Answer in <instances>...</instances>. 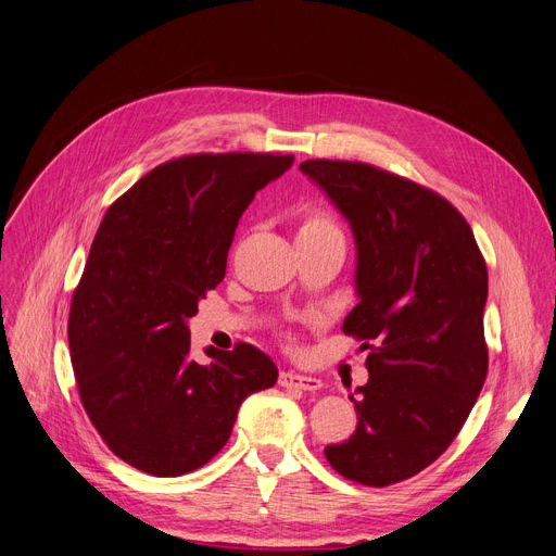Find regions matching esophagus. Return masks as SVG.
Wrapping results in <instances>:
<instances>
[{
	"label": "esophagus",
	"instance_id": "obj_1",
	"mask_svg": "<svg viewBox=\"0 0 556 556\" xmlns=\"http://www.w3.org/2000/svg\"><path fill=\"white\" fill-rule=\"evenodd\" d=\"M280 384L285 389H301V391L321 389V380H316L312 376H301V374H294V371H282L280 374Z\"/></svg>",
	"mask_w": 556,
	"mask_h": 556
}]
</instances>
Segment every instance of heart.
I'll list each match as a JSON object with an SVG mask.
<instances>
[{"label": "heart", "instance_id": "b5f03b06", "mask_svg": "<svg viewBox=\"0 0 556 556\" xmlns=\"http://www.w3.org/2000/svg\"><path fill=\"white\" fill-rule=\"evenodd\" d=\"M326 235H341L330 213H326L321 207H305L299 215L296 240H312V237H326Z\"/></svg>", "mask_w": 556, "mask_h": 556}]
</instances>
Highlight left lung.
<instances>
[{"instance_id":"left-lung-1","label":"left lung","mask_w":556,"mask_h":556,"mask_svg":"<svg viewBox=\"0 0 556 556\" xmlns=\"http://www.w3.org/2000/svg\"><path fill=\"white\" fill-rule=\"evenodd\" d=\"M349 219L359 303L343 332L368 349L357 428L326 445L346 480L389 486L428 468L453 443L489 368L486 262L459 210L422 185L366 163L305 161Z\"/></svg>"}]
</instances>
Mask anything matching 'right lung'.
Segmentation results:
<instances>
[{
  "mask_svg": "<svg viewBox=\"0 0 556 556\" xmlns=\"http://www.w3.org/2000/svg\"><path fill=\"white\" fill-rule=\"evenodd\" d=\"M294 155L194 153L124 192L94 235L74 289L67 339L78 395L111 451L178 478L226 445L247 395L278 368L251 343L190 357L188 319L226 276L237 222Z\"/></svg>",
  "mask_w": 556,
  "mask_h": 556,
  "instance_id": "obj_1",
  "label": "right lung"
}]
</instances>
